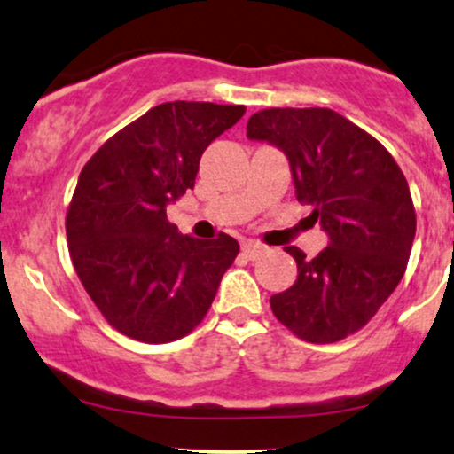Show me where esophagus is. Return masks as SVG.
I'll use <instances>...</instances> for the list:
<instances>
[{
  "label": "esophagus",
  "mask_w": 454,
  "mask_h": 454,
  "mask_svg": "<svg viewBox=\"0 0 454 454\" xmlns=\"http://www.w3.org/2000/svg\"><path fill=\"white\" fill-rule=\"evenodd\" d=\"M264 245H260V243H256V241H245L243 245H241V252H243V256L247 258V260H256L260 254L264 252Z\"/></svg>",
  "instance_id": "esophagus-1"
}]
</instances>
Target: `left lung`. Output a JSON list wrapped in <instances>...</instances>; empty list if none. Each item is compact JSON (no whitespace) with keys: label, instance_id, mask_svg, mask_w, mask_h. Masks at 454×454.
I'll return each instance as SVG.
<instances>
[{"label":"left lung","instance_id":"1","mask_svg":"<svg viewBox=\"0 0 454 454\" xmlns=\"http://www.w3.org/2000/svg\"><path fill=\"white\" fill-rule=\"evenodd\" d=\"M247 138L284 151L296 200L314 207L309 217L328 234L314 260L286 247L299 275L270 309L303 341H340L403 278L416 234L408 181L376 138L331 108H264L249 117Z\"/></svg>","mask_w":454,"mask_h":454}]
</instances>
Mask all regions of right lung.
I'll list each match as a JSON object with an SVG mask.
<instances>
[{"label": "right lung", "mask_w": 454, "mask_h": 454, "mask_svg": "<svg viewBox=\"0 0 454 454\" xmlns=\"http://www.w3.org/2000/svg\"><path fill=\"white\" fill-rule=\"evenodd\" d=\"M245 106L166 102L119 129L81 170L66 217L78 279L108 325L145 343H168L207 316L239 254L231 234L196 239L166 207L196 181L205 149Z\"/></svg>", "instance_id": "add662e5"}]
</instances>
